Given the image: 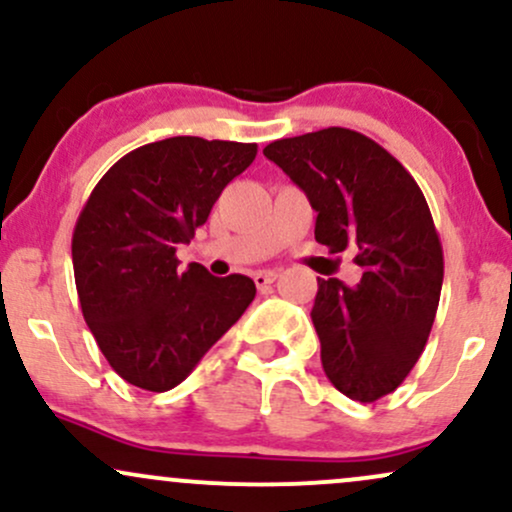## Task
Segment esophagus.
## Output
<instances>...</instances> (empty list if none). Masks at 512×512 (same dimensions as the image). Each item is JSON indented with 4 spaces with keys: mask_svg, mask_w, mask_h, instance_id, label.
<instances>
[{
    "mask_svg": "<svg viewBox=\"0 0 512 512\" xmlns=\"http://www.w3.org/2000/svg\"><path fill=\"white\" fill-rule=\"evenodd\" d=\"M276 272H272V269H264V272H257L255 276H252V279H255V284H257V289H264V286H269V284H274L276 281Z\"/></svg>",
    "mask_w": 512,
    "mask_h": 512,
    "instance_id": "obj_1",
    "label": "esophagus"
}]
</instances>
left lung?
Here are the masks:
<instances>
[{
	"mask_svg": "<svg viewBox=\"0 0 512 512\" xmlns=\"http://www.w3.org/2000/svg\"><path fill=\"white\" fill-rule=\"evenodd\" d=\"M317 211L315 240L354 245L361 281L317 279L313 325L325 375L356 402L395 392L419 361L443 286V248L424 192L373 139L327 127L264 146Z\"/></svg>",
	"mask_w": 512,
	"mask_h": 512,
	"instance_id": "left-lung-1",
	"label": "left lung"
}]
</instances>
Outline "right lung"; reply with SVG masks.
Wrapping results in <instances>:
<instances>
[{
    "mask_svg": "<svg viewBox=\"0 0 512 512\" xmlns=\"http://www.w3.org/2000/svg\"><path fill=\"white\" fill-rule=\"evenodd\" d=\"M255 156L257 144L170 137L129 151L93 187L72 238L76 293L129 385L173 390L255 298L250 276L219 279L175 257Z\"/></svg>",
    "mask_w": 512,
    "mask_h": 512,
    "instance_id": "1",
    "label": "right lung"
}]
</instances>
